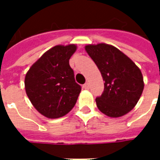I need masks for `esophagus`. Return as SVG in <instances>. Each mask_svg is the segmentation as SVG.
Segmentation results:
<instances>
[{"instance_id":"obj_1","label":"esophagus","mask_w":160,"mask_h":160,"mask_svg":"<svg viewBox=\"0 0 160 160\" xmlns=\"http://www.w3.org/2000/svg\"><path fill=\"white\" fill-rule=\"evenodd\" d=\"M83 87L85 88V89H87H87H89V87H90V85H89V83H88V82H87L86 84H84Z\"/></svg>"}]
</instances>
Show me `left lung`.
<instances>
[{
  "instance_id": "1",
  "label": "left lung",
  "mask_w": 160,
  "mask_h": 160,
  "mask_svg": "<svg viewBox=\"0 0 160 160\" xmlns=\"http://www.w3.org/2000/svg\"><path fill=\"white\" fill-rule=\"evenodd\" d=\"M85 49L104 80V92L96 98L98 110L110 118H120L132 111L144 89L141 69L111 44H88Z\"/></svg>"
}]
</instances>
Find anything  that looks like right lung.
Returning <instances> with one entry per match:
<instances>
[{
    "mask_svg": "<svg viewBox=\"0 0 160 160\" xmlns=\"http://www.w3.org/2000/svg\"><path fill=\"white\" fill-rule=\"evenodd\" d=\"M76 49L75 44L54 46L26 73V94L34 108L45 118H62L76 104L81 87L75 82L69 65Z\"/></svg>",
    "mask_w": 160,
    "mask_h": 160,
    "instance_id": "add662e5",
    "label": "right lung"
}]
</instances>
